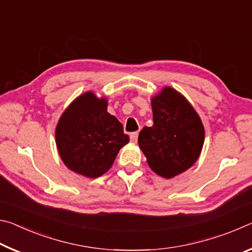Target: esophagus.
<instances>
[{
    "mask_svg": "<svg viewBox=\"0 0 252 252\" xmlns=\"http://www.w3.org/2000/svg\"><path fill=\"white\" fill-rule=\"evenodd\" d=\"M138 135H139L138 132H133V133L130 134V140L132 143H135L136 141H138Z\"/></svg>",
    "mask_w": 252,
    "mask_h": 252,
    "instance_id": "esophagus-1",
    "label": "esophagus"
}]
</instances>
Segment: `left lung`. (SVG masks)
<instances>
[{
  "instance_id": "1",
  "label": "left lung",
  "mask_w": 252,
  "mask_h": 252,
  "mask_svg": "<svg viewBox=\"0 0 252 252\" xmlns=\"http://www.w3.org/2000/svg\"><path fill=\"white\" fill-rule=\"evenodd\" d=\"M151 106L153 126L140 131L138 143L152 171L171 179L199 159L204 127L190 102L171 87L152 96Z\"/></svg>"
}]
</instances>
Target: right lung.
I'll return each instance as SVG.
<instances>
[{
    "mask_svg": "<svg viewBox=\"0 0 252 252\" xmlns=\"http://www.w3.org/2000/svg\"><path fill=\"white\" fill-rule=\"evenodd\" d=\"M55 142L67 169L93 179L112 167L129 136L108 112V99L88 91L71 102L59 119Z\"/></svg>",
    "mask_w": 252,
    "mask_h": 252,
    "instance_id": "1",
    "label": "right lung"
}]
</instances>
